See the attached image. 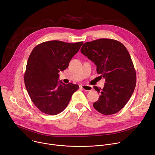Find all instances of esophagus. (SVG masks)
Returning <instances> with one entry per match:
<instances>
[{"mask_svg": "<svg viewBox=\"0 0 155 155\" xmlns=\"http://www.w3.org/2000/svg\"><path fill=\"white\" fill-rule=\"evenodd\" d=\"M80 87L81 88H82L83 90H84L85 91H91L92 89H93V87L91 86H90V85H81L80 86Z\"/></svg>", "mask_w": 155, "mask_h": 155, "instance_id": "34e87169", "label": "esophagus"}]
</instances>
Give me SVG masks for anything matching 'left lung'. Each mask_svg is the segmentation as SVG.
Wrapping results in <instances>:
<instances>
[{"instance_id":"left-lung-1","label":"left lung","mask_w":155,"mask_h":155,"mask_svg":"<svg viewBox=\"0 0 155 155\" xmlns=\"http://www.w3.org/2000/svg\"><path fill=\"white\" fill-rule=\"evenodd\" d=\"M81 52L96 65V72L105 78L100 93L93 103L94 108L104 115H111L121 110L130 100L136 86V72L129 51L119 41L101 38L87 42Z\"/></svg>"}]
</instances>
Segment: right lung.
Returning a JSON list of instances; mask_svg holds the SVG:
<instances>
[{
    "instance_id": "1",
    "label": "right lung",
    "mask_w": 155,
    "mask_h": 155,
    "mask_svg": "<svg viewBox=\"0 0 155 155\" xmlns=\"http://www.w3.org/2000/svg\"><path fill=\"white\" fill-rule=\"evenodd\" d=\"M83 42L67 43L61 41H46L32 50L28 59L24 81L34 104L42 112L56 115L67 106L78 85L58 81L60 71L68 67Z\"/></svg>"
}]
</instances>
